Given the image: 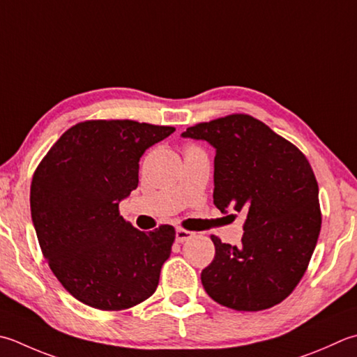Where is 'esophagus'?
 Listing matches in <instances>:
<instances>
[{
  "mask_svg": "<svg viewBox=\"0 0 357 357\" xmlns=\"http://www.w3.org/2000/svg\"><path fill=\"white\" fill-rule=\"evenodd\" d=\"M195 234L193 232H190V230H185V229H176V243H184V241H187V240H190L192 236H193Z\"/></svg>",
  "mask_w": 357,
  "mask_h": 357,
  "instance_id": "esophagus-1",
  "label": "esophagus"
}]
</instances>
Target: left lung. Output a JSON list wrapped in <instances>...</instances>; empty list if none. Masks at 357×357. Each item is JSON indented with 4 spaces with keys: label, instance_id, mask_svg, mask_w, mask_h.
<instances>
[{
    "label": "left lung",
    "instance_id": "1",
    "mask_svg": "<svg viewBox=\"0 0 357 357\" xmlns=\"http://www.w3.org/2000/svg\"><path fill=\"white\" fill-rule=\"evenodd\" d=\"M215 155L213 204L246 213L240 246L212 235L215 258L201 282L215 302L261 311L283 302L303 277L322 226L319 185L296 145L248 114L187 128Z\"/></svg>",
    "mask_w": 357,
    "mask_h": 357
}]
</instances>
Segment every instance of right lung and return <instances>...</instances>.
I'll list each match as a JSON object with an SVG mask.
<instances>
[{"label":"right lung","instance_id":"1","mask_svg":"<svg viewBox=\"0 0 357 357\" xmlns=\"http://www.w3.org/2000/svg\"><path fill=\"white\" fill-rule=\"evenodd\" d=\"M173 127L86 121L61 135L33 173L31 215L41 252L69 294L121 311L156 291L174 229L141 232L119 213L139 183V159Z\"/></svg>","mask_w":357,"mask_h":357}]
</instances>
